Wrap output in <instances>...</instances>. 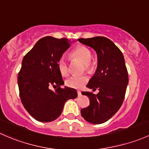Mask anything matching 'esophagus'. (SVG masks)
I'll use <instances>...</instances> for the list:
<instances>
[{"label": "esophagus", "instance_id": "34e87169", "mask_svg": "<svg viewBox=\"0 0 149 149\" xmlns=\"http://www.w3.org/2000/svg\"><path fill=\"white\" fill-rule=\"evenodd\" d=\"M77 96L78 97H81L82 96V93H81L80 91H77Z\"/></svg>", "mask_w": 149, "mask_h": 149}]
</instances>
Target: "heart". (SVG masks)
Listing matches in <instances>:
<instances>
[{"label": "heart", "mask_w": 149, "mask_h": 149, "mask_svg": "<svg viewBox=\"0 0 149 149\" xmlns=\"http://www.w3.org/2000/svg\"><path fill=\"white\" fill-rule=\"evenodd\" d=\"M71 56L74 59H78L84 64L86 71H92L94 68V64L92 62L93 53L88 47L79 45L71 52ZM57 67L59 72L63 76L68 75L69 64L64 56H61L57 61ZM88 81V77L85 75L82 76H72L66 80V85L74 89H80Z\"/></svg>", "instance_id": "obj_1"}]
</instances>
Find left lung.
I'll return each instance as SVG.
<instances>
[{
	"label": "left lung",
	"mask_w": 149,
	"mask_h": 149,
	"mask_svg": "<svg viewBox=\"0 0 149 149\" xmlns=\"http://www.w3.org/2000/svg\"><path fill=\"white\" fill-rule=\"evenodd\" d=\"M97 54V69L87 87L99 90L97 95L82 92L90 99V105L81 109V115L87 122L101 124L113 117L123 102L128 83V74L123 55L108 38L96 36L79 39Z\"/></svg>",
	"instance_id": "1"
}]
</instances>
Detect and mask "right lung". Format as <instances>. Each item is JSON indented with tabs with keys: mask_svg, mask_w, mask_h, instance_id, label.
Instances as JSON below:
<instances>
[{
	"mask_svg": "<svg viewBox=\"0 0 149 149\" xmlns=\"http://www.w3.org/2000/svg\"><path fill=\"white\" fill-rule=\"evenodd\" d=\"M71 46L66 38L45 36L24 56L18 74L21 102L36 120L49 123L60 116L64 103L77 96L76 90L64 85L57 61ZM52 86L57 88L50 90Z\"/></svg>",
	"mask_w": 149,
	"mask_h": 149,
	"instance_id": "add662e5",
	"label": "right lung"
}]
</instances>
